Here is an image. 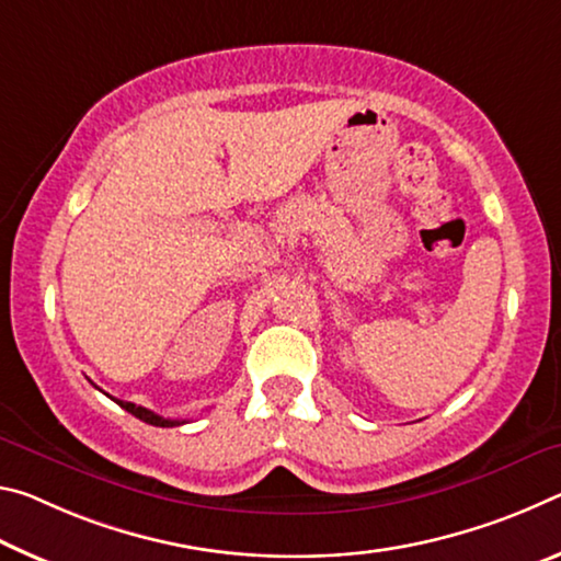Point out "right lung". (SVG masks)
<instances>
[{"label":"right lung","instance_id":"add662e5","mask_svg":"<svg viewBox=\"0 0 561 561\" xmlns=\"http://www.w3.org/2000/svg\"><path fill=\"white\" fill-rule=\"evenodd\" d=\"M118 405H122L126 412H131L134 417H139L144 422H149V425H156V427H173V425H181V420H163L161 415H156V412L146 410L141 405H134V402H124V400H116Z\"/></svg>","mask_w":561,"mask_h":561}]
</instances>
